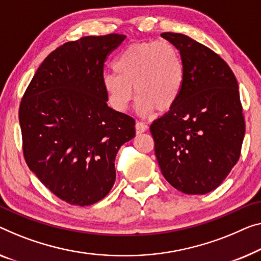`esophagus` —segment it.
Listing matches in <instances>:
<instances>
[{
  "mask_svg": "<svg viewBox=\"0 0 261 261\" xmlns=\"http://www.w3.org/2000/svg\"><path fill=\"white\" fill-rule=\"evenodd\" d=\"M147 126L145 123H143V122H137L136 123V132H137V134H143V132H145L146 130H147Z\"/></svg>",
  "mask_w": 261,
  "mask_h": 261,
  "instance_id": "obj_1",
  "label": "esophagus"
}]
</instances>
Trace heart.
I'll return each instance as SVG.
<instances>
[{"label": "heart", "mask_w": 261, "mask_h": 261, "mask_svg": "<svg viewBox=\"0 0 261 261\" xmlns=\"http://www.w3.org/2000/svg\"><path fill=\"white\" fill-rule=\"evenodd\" d=\"M114 72L102 77L103 90L112 109L127 110L134 90L142 116L154 109H172L184 87L185 68L179 50L169 41L139 42L126 46L114 62ZM134 89H132V88Z\"/></svg>", "instance_id": "1"}]
</instances>
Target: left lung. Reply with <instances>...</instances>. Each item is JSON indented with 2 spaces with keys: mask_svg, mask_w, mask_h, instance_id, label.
I'll return each mask as SVG.
<instances>
[{
  "mask_svg": "<svg viewBox=\"0 0 261 261\" xmlns=\"http://www.w3.org/2000/svg\"><path fill=\"white\" fill-rule=\"evenodd\" d=\"M179 50L184 87L176 106L150 131L163 176L186 194L219 186L239 161L245 120L238 82L226 62L189 36L163 33Z\"/></svg>",
  "mask_w": 261,
  "mask_h": 261,
  "instance_id": "obj_1",
  "label": "left lung"
}]
</instances>
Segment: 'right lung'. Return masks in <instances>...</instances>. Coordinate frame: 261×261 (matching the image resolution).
Instances as JSON below:
<instances>
[{"instance_id": "1", "label": "right lung", "mask_w": 261, "mask_h": 261, "mask_svg": "<svg viewBox=\"0 0 261 261\" xmlns=\"http://www.w3.org/2000/svg\"><path fill=\"white\" fill-rule=\"evenodd\" d=\"M125 35L85 36L42 62L19 106L23 154L45 188L71 205L103 199L116 180L119 147L135 119L108 107L104 62Z\"/></svg>"}]
</instances>
